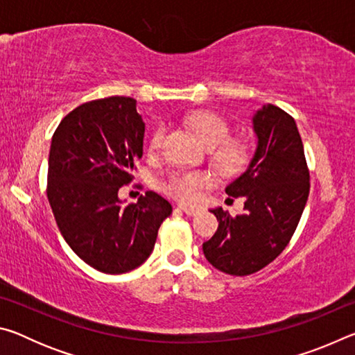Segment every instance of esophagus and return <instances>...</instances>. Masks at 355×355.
Instances as JSON below:
<instances>
[{
	"label": "esophagus",
	"instance_id": "obj_1",
	"mask_svg": "<svg viewBox=\"0 0 355 355\" xmlns=\"http://www.w3.org/2000/svg\"><path fill=\"white\" fill-rule=\"evenodd\" d=\"M178 208L182 209L184 214H188V216H196L197 213H199V208H189V207H184V205H180Z\"/></svg>",
	"mask_w": 355,
	"mask_h": 355
}]
</instances>
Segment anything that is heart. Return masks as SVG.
Here are the masks:
<instances>
[{"instance_id": "heart-1", "label": "heart", "mask_w": 355, "mask_h": 355, "mask_svg": "<svg viewBox=\"0 0 355 355\" xmlns=\"http://www.w3.org/2000/svg\"><path fill=\"white\" fill-rule=\"evenodd\" d=\"M188 127L207 148H211L209 158L222 175L233 177L243 172L250 163V148L245 142L230 139L232 128L224 117L211 111H197L184 119ZM166 130L158 128L150 139V150L158 152L163 147ZM209 173L205 171H178L163 184L166 194L180 202L191 203L199 197V192L209 183Z\"/></svg>"}]
</instances>
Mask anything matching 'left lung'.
<instances>
[{
  "label": "left lung",
  "instance_id": "1",
  "mask_svg": "<svg viewBox=\"0 0 355 355\" xmlns=\"http://www.w3.org/2000/svg\"><path fill=\"white\" fill-rule=\"evenodd\" d=\"M257 152L241 177L227 186L244 197V213L211 209L219 225L203 243L207 260L230 275H249L274 261L290 243L310 192L304 144L290 114L266 105L254 116Z\"/></svg>",
  "mask_w": 355,
  "mask_h": 355
}]
</instances>
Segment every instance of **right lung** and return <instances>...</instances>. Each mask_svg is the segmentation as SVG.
<instances>
[{"label": "right lung", "mask_w": 355, "mask_h": 355, "mask_svg": "<svg viewBox=\"0 0 355 355\" xmlns=\"http://www.w3.org/2000/svg\"><path fill=\"white\" fill-rule=\"evenodd\" d=\"M146 125L136 100L87 101L65 116L51 139L46 197L71 250L105 274L147 260L171 203L153 191L123 207L119 189L133 182Z\"/></svg>", "instance_id": "obj_1"}]
</instances>
